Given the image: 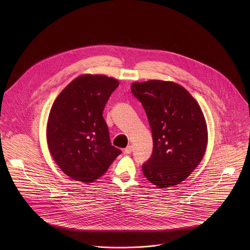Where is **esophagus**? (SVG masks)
<instances>
[{"label":"esophagus","mask_w":250,"mask_h":250,"mask_svg":"<svg viewBox=\"0 0 250 250\" xmlns=\"http://www.w3.org/2000/svg\"><path fill=\"white\" fill-rule=\"evenodd\" d=\"M132 151H133V146H132V145H128V146L124 149V152H125L126 154H131Z\"/></svg>","instance_id":"obj_1"}]
</instances>
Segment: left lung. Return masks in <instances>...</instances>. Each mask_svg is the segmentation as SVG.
<instances>
[{"mask_svg":"<svg viewBox=\"0 0 250 250\" xmlns=\"http://www.w3.org/2000/svg\"><path fill=\"white\" fill-rule=\"evenodd\" d=\"M131 91L143 105L153 138L152 155L143 165L144 176L160 188L178 185L199 165L206 150L201 108L172 82L135 83Z\"/></svg>","mask_w":250,"mask_h":250,"instance_id":"left-lung-1","label":"left lung"}]
</instances>
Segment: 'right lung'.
Here are the masks:
<instances>
[{"label":"right lung","instance_id":"1","mask_svg":"<svg viewBox=\"0 0 250 250\" xmlns=\"http://www.w3.org/2000/svg\"><path fill=\"white\" fill-rule=\"evenodd\" d=\"M118 81L102 75L76 78L55 100L47 143L60 168L84 183L102 176L121 150L112 146L103 111Z\"/></svg>","mask_w":250,"mask_h":250}]
</instances>
